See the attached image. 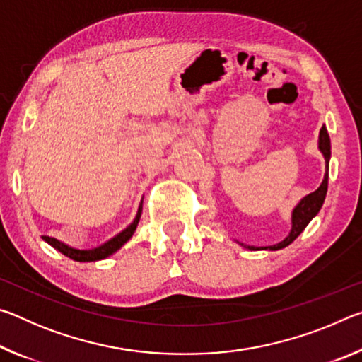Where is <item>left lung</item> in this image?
Returning <instances> with one entry per match:
<instances>
[{
    "label": "left lung",
    "mask_w": 362,
    "mask_h": 362,
    "mask_svg": "<svg viewBox=\"0 0 362 362\" xmlns=\"http://www.w3.org/2000/svg\"><path fill=\"white\" fill-rule=\"evenodd\" d=\"M317 148L322 153L324 156V163H326V173H324V179L321 182V185L317 189H315L313 193L303 196L302 199L298 201L297 206L292 209V226L289 235H287L283 241H279L278 244H273V246H249V244H244L236 241L240 246L244 249H250V250H279L284 249L286 246L296 240V238L302 233L306 225H308L311 220H313L317 212L321 211L324 199H326V193H327V182H329V161H330V137L327 134L326 126L321 127L320 131V139H317Z\"/></svg>",
    "instance_id": "1"
}]
</instances>
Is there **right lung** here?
<instances>
[{
  "mask_svg": "<svg viewBox=\"0 0 362 362\" xmlns=\"http://www.w3.org/2000/svg\"><path fill=\"white\" fill-rule=\"evenodd\" d=\"M142 203H144V199L140 201L139 209H137V214H136V218L132 220L131 225H127L124 230L119 231L118 235L112 238V240H108L107 243H103L97 247L76 249V247L69 246V244L56 240V238H51V236H42V240H45L47 244H51L54 249H57L59 252H62L64 255L70 257V259L75 260V262H95V260L107 259V257L115 254L116 250H119L132 238L134 231H136L137 225H139L140 216H142Z\"/></svg>",
  "mask_w": 362,
  "mask_h": 362,
  "instance_id": "right-lung-1",
  "label": "right lung"
}]
</instances>
